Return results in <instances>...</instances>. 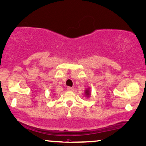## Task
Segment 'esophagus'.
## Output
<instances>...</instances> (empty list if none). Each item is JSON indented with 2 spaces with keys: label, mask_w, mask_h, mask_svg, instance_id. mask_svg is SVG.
Here are the masks:
<instances>
[{
  "label": "esophagus",
  "mask_w": 146,
  "mask_h": 146,
  "mask_svg": "<svg viewBox=\"0 0 146 146\" xmlns=\"http://www.w3.org/2000/svg\"><path fill=\"white\" fill-rule=\"evenodd\" d=\"M67 90H68V91H73L74 90V87H67Z\"/></svg>",
  "instance_id": "34e87169"
}]
</instances>
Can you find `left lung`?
<instances>
[{
    "label": "left lung",
    "mask_w": 146,
    "mask_h": 146,
    "mask_svg": "<svg viewBox=\"0 0 146 146\" xmlns=\"http://www.w3.org/2000/svg\"><path fill=\"white\" fill-rule=\"evenodd\" d=\"M86 96H89V95H90V93H89V89H87V90L86 91Z\"/></svg>",
    "instance_id": "1"
}]
</instances>
